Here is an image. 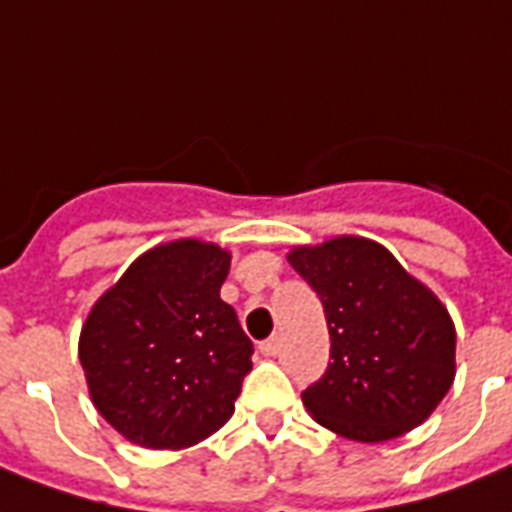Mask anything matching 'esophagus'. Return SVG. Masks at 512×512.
I'll list each match as a JSON object with an SVG mask.
<instances>
[{
  "mask_svg": "<svg viewBox=\"0 0 512 512\" xmlns=\"http://www.w3.org/2000/svg\"><path fill=\"white\" fill-rule=\"evenodd\" d=\"M259 350L264 352V355H277V352H280V336H269V339H264V342L259 344Z\"/></svg>",
  "mask_w": 512,
  "mask_h": 512,
  "instance_id": "1",
  "label": "esophagus"
}]
</instances>
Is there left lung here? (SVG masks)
I'll use <instances>...</instances> for the list:
<instances>
[{
    "mask_svg": "<svg viewBox=\"0 0 512 512\" xmlns=\"http://www.w3.org/2000/svg\"><path fill=\"white\" fill-rule=\"evenodd\" d=\"M323 301L331 363L301 392L315 422L350 441L382 443L422 425L454 382L449 312L398 259L363 237L288 256Z\"/></svg>",
    "mask_w": 512,
    "mask_h": 512,
    "instance_id": "left-lung-1",
    "label": "left lung"
}]
</instances>
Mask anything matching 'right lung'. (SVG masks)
I'll list each match as a JSON object with an SVG mask.
<instances>
[{
	"label": "right lung",
	"instance_id": "1",
	"mask_svg": "<svg viewBox=\"0 0 512 512\" xmlns=\"http://www.w3.org/2000/svg\"><path fill=\"white\" fill-rule=\"evenodd\" d=\"M229 253L200 240L146 251L95 301L79 363L98 414L146 449L219 430L251 371L253 342L221 299Z\"/></svg>",
	"mask_w": 512,
	"mask_h": 512
}]
</instances>
